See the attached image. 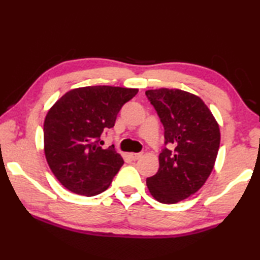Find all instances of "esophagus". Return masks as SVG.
Wrapping results in <instances>:
<instances>
[{
    "label": "esophagus",
    "mask_w": 260,
    "mask_h": 260,
    "mask_svg": "<svg viewBox=\"0 0 260 260\" xmlns=\"http://www.w3.org/2000/svg\"><path fill=\"white\" fill-rule=\"evenodd\" d=\"M129 156L133 160H138V159H140L141 157H142V153H131Z\"/></svg>",
    "instance_id": "1"
}]
</instances>
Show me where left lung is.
<instances>
[{
	"label": "left lung",
	"mask_w": 260,
	"mask_h": 260,
	"mask_svg": "<svg viewBox=\"0 0 260 260\" xmlns=\"http://www.w3.org/2000/svg\"><path fill=\"white\" fill-rule=\"evenodd\" d=\"M146 95L164 126L165 144L159 169L147 179L153 199L174 204L199 191L212 172L220 131L212 112L199 96L181 89L147 90Z\"/></svg>",
	"instance_id": "obj_1"
}]
</instances>
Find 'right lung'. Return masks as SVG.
<instances>
[{
    "label": "right lung",
    "mask_w": 260,
    "mask_h": 260,
    "mask_svg": "<svg viewBox=\"0 0 260 260\" xmlns=\"http://www.w3.org/2000/svg\"><path fill=\"white\" fill-rule=\"evenodd\" d=\"M136 88L88 86L68 91L48 111L43 125L45 155L51 172L70 191L95 196L109 188L124 164L101 135L138 94Z\"/></svg>",
    "instance_id": "1"
}]
</instances>
